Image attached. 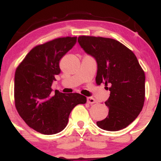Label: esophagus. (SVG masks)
<instances>
[{
    "label": "esophagus",
    "mask_w": 161,
    "mask_h": 161,
    "mask_svg": "<svg viewBox=\"0 0 161 161\" xmlns=\"http://www.w3.org/2000/svg\"><path fill=\"white\" fill-rule=\"evenodd\" d=\"M87 102L90 104H95V103H96V100L94 98V97H89L87 98Z\"/></svg>",
    "instance_id": "1"
}]
</instances>
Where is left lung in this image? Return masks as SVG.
<instances>
[{"mask_svg":"<svg viewBox=\"0 0 161 161\" xmlns=\"http://www.w3.org/2000/svg\"><path fill=\"white\" fill-rule=\"evenodd\" d=\"M78 42L97 61V85L104 83L110 92L105 102L108 116L97 122V126L107 131L125 128L137 118L145 102V72L137 57L130 49L112 38L82 36Z\"/></svg>","mask_w":161,"mask_h":161,"instance_id":"1","label":"left lung"}]
</instances>
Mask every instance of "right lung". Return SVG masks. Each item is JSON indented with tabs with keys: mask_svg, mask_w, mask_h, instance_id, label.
I'll use <instances>...</instances> for the list:
<instances>
[{
	"mask_svg": "<svg viewBox=\"0 0 161 161\" xmlns=\"http://www.w3.org/2000/svg\"><path fill=\"white\" fill-rule=\"evenodd\" d=\"M77 37H62L36 46L17 66L14 79L16 110L29 127L45 135L58 133L66 126L70 112L86 97L56 90L55 75L60 73V59L76 43Z\"/></svg>",
	"mask_w": 161,
	"mask_h": 161,
	"instance_id": "1",
	"label": "right lung"
}]
</instances>
